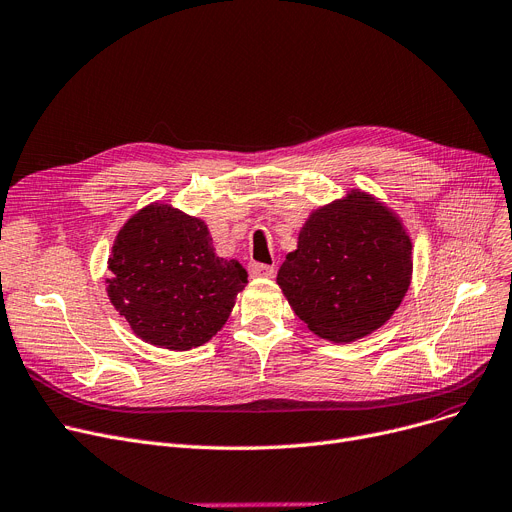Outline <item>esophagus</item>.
Here are the masks:
<instances>
[{
  "instance_id": "esophagus-1",
  "label": "esophagus",
  "mask_w": 512,
  "mask_h": 512,
  "mask_svg": "<svg viewBox=\"0 0 512 512\" xmlns=\"http://www.w3.org/2000/svg\"><path fill=\"white\" fill-rule=\"evenodd\" d=\"M250 275H252V277H260V279H270V277L275 275V264L252 262V264H250Z\"/></svg>"
}]
</instances>
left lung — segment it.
Wrapping results in <instances>:
<instances>
[{"label":"left lung","instance_id":"8db88e82","mask_svg":"<svg viewBox=\"0 0 512 512\" xmlns=\"http://www.w3.org/2000/svg\"><path fill=\"white\" fill-rule=\"evenodd\" d=\"M411 237L384 202L349 190L314 208L277 285L295 316L320 339L351 343L401 306L413 273Z\"/></svg>","mask_w":512,"mask_h":512}]
</instances>
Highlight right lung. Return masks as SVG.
Listing matches in <instances>:
<instances>
[{
	"instance_id": "obj_1",
	"label": "right lung",
	"mask_w": 512,
	"mask_h": 512,
	"mask_svg": "<svg viewBox=\"0 0 512 512\" xmlns=\"http://www.w3.org/2000/svg\"><path fill=\"white\" fill-rule=\"evenodd\" d=\"M107 297L144 343L188 351L213 339L248 283L237 260L215 254L206 223L171 204L140 208L119 229Z\"/></svg>"
}]
</instances>
